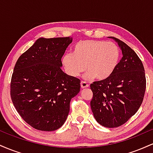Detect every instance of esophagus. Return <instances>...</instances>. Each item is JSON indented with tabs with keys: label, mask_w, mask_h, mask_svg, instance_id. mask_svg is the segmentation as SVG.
Segmentation results:
<instances>
[{
	"label": "esophagus",
	"mask_w": 153,
	"mask_h": 153,
	"mask_svg": "<svg viewBox=\"0 0 153 153\" xmlns=\"http://www.w3.org/2000/svg\"><path fill=\"white\" fill-rule=\"evenodd\" d=\"M88 86L89 85L85 81H82H82L80 82V87H81L82 88H88Z\"/></svg>",
	"instance_id": "34e87169"
}]
</instances>
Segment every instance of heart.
Returning <instances> with one entry per match:
<instances>
[{
	"label": "heart",
	"mask_w": 153,
	"mask_h": 153,
	"mask_svg": "<svg viewBox=\"0 0 153 153\" xmlns=\"http://www.w3.org/2000/svg\"><path fill=\"white\" fill-rule=\"evenodd\" d=\"M120 50L113 42L101 40H81L75 45L73 54L62 57V64L68 75L78 76L85 70L86 79L105 80L111 75L118 65Z\"/></svg>",
	"instance_id": "obj_1"
}]
</instances>
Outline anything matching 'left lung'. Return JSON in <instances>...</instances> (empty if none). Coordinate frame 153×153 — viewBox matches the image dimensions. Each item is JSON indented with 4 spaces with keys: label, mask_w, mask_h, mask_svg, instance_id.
<instances>
[{
    "label": "left lung",
    "mask_w": 153,
    "mask_h": 153,
    "mask_svg": "<svg viewBox=\"0 0 153 153\" xmlns=\"http://www.w3.org/2000/svg\"><path fill=\"white\" fill-rule=\"evenodd\" d=\"M110 38L118 43L123 56L110 77L91 84V107L98 123L114 128L127 122L140 108L146 78L143 62L134 51L119 39Z\"/></svg>",
    "instance_id": "left-lung-1"
}]
</instances>
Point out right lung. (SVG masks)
<instances>
[{
	"instance_id": "obj_1",
	"label": "right lung",
	"mask_w": 153,
	"mask_h": 153,
	"mask_svg": "<svg viewBox=\"0 0 153 153\" xmlns=\"http://www.w3.org/2000/svg\"><path fill=\"white\" fill-rule=\"evenodd\" d=\"M73 38H39L16 63L10 97L17 112L34 129L54 131L66 121L72 98L80 80L61 69L62 59Z\"/></svg>"
}]
</instances>
